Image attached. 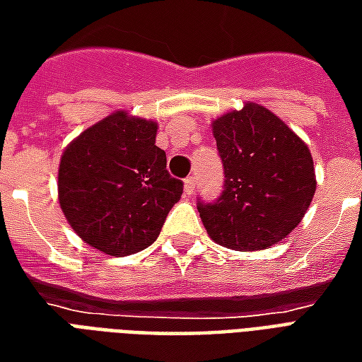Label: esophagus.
<instances>
[{
    "label": "esophagus",
    "mask_w": 362,
    "mask_h": 362,
    "mask_svg": "<svg viewBox=\"0 0 362 362\" xmlns=\"http://www.w3.org/2000/svg\"><path fill=\"white\" fill-rule=\"evenodd\" d=\"M184 192H186V196H192L196 192V176H188L184 180Z\"/></svg>",
    "instance_id": "esophagus-1"
}]
</instances>
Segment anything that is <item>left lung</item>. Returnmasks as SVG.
Masks as SVG:
<instances>
[{
	"label": "left lung",
	"instance_id": "obj_1",
	"mask_svg": "<svg viewBox=\"0 0 362 362\" xmlns=\"http://www.w3.org/2000/svg\"><path fill=\"white\" fill-rule=\"evenodd\" d=\"M223 192L197 199L207 235L225 248L264 250L300 223L316 192L308 147L275 114L246 104L213 122Z\"/></svg>",
	"mask_w": 362,
	"mask_h": 362
}]
</instances>
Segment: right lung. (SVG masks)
Segmentation results:
<instances>
[{
    "label": "right lung",
    "mask_w": 362,
    "mask_h": 362,
    "mask_svg": "<svg viewBox=\"0 0 362 362\" xmlns=\"http://www.w3.org/2000/svg\"><path fill=\"white\" fill-rule=\"evenodd\" d=\"M157 124L116 112L85 129L62 155V211L85 243L129 256L157 240L184 182L166 170Z\"/></svg>",
    "instance_id": "obj_1"
}]
</instances>
